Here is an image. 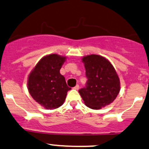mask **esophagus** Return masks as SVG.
Returning <instances> with one entry per match:
<instances>
[{
  "mask_svg": "<svg viewBox=\"0 0 149 149\" xmlns=\"http://www.w3.org/2000/svg\"><path fill=\"white\" fill-rule=\"evenodd\" d=\"M73 88H74L75 90H79V85H76V86Z\"/></svg>",
  "mask_w": 149,
  "mask_h": 149,
  "instance_id": "esophagus-1",
  "label": "esophagus"
}]
</instances>
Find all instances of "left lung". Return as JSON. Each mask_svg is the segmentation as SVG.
<instances>
[{
    "mask_svg": "<svg viewBox=\"0 0 149 149\" xmlns=\"http://www.w3.org/2000/svg\"><path fill=\"white\" fill-rule=\"evenodd\" d=\"M88 78L86 88L79 91L86 106L98 110L111 104L120 92V79L111 63L102 56L91 54L81 58Z\"/></svg>",
    "mask_w": 149,
    "mask_h": 149,
    "instance_id": "8db88e82",
    "label": "left lung"
}]
</instances>
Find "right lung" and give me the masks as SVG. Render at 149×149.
<instances>
[{
	"mask_svg": "<svg viewBox=\"0 0 149 149\" xmlns=\"http://www.w3.org/2000/svg\"><path fill=\"white\" fill-rule=\"evenodd\" d=\"M65 56L51 54L43 56L28 77V90L34 101L46 109H58L63 104L67 92L65 77L60 73Z\"/></svg>",
	"mask_w": 149,
	"mask_h": 149,
	"instance_id": "right-lung-1",
	"label": "right lung"
}]
</instances>
